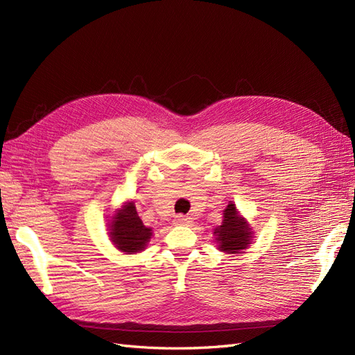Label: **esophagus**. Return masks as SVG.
I'll return each mask as SVG.
<instances>
[{
  "label": "esophagus",
  "mask_w": 355,
  "mask_h": 355,
  "mask_svg": "<svg viewBox=\"0 0 355 355\" xmlns=\"http://www.w3.org/2000/svg\"><path fill=\"white\" fill-rule=\"evenodd\" d=\"M189 222H191V218L189 216H184V214H178L176 219H175L176 225H188Z\"/></svg>",
  "instance_id": "esophagus-1"
}]
</instances>
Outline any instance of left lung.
I'll list each match as a JSON object with an SVG mask.
<instances>
[{
  "instance_id": "obj_1",
  "label": "left lung",
  "mask_w": 355,
  "mask_h": 355,
  "mask_svg": "<svg viewBox=\"0 0 355 355\" xmlns=\"http://www.w3.org/2000/svg\"><path fill=\"white\" fill-rule=\"evenodd\" d=\"M252 228L244 218L240 216V213L235 209L232 201L228 204L227 209L223 210V220L220 227L214 230L216 235L218 249L225 253H240L250 245V240L253 239Z\"/></svg>"
}]
</instances>
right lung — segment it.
<instances>
[{"instance_id": "right-lung-1", "label": "right lung", "mask_w": 355, "mask_h": 355, "mask_svg": "<svg viewBox=\"0 0 355 355\" xmlns=\"http://www.w3.org/2000/svg\"><path fill=\"white\" fill-rule=\"evenodd\" d=\"M110 237L118 250L125 254L142 252L153 237V230L144 225L139 218L135 202H125L123 209L116 210L110 222Z\"/></svg>"}]
</instances>
